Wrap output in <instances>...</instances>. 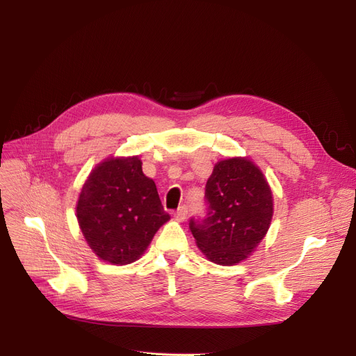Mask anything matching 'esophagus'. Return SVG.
<instances>
[{
	"mask_svg": "<svg viewBox=\"0 0 356 356\" xmlns=\"http://www.w3.org/2000/svg\"><path fill=\"white\" fill-rule=\"evenodd\" d=\"M175 218L177 219V220H184L186 218H188V207H180L177 211H176V213H175Z\"/></svg>",
	"mask_w": 356,
	"mask_h": 356,
	"instance_id": "1",
	"label": "esophagus"
}]
</instances>
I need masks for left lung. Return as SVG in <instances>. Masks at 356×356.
Masks as SVG:
<instances>
[{"instance_id": "8db88e82", "label": "left lung", "mask_w": 356, "mask_h": 356, "mask_svg": "<svg viewBox=\"0 0 356 356\" xmlns=\"http://www.w3.org/2000/svg\"><path fill=\"white\" fill-rule=\"evenodd\" d=\"M204 196L208 216L191 220L196 245L212 263L236 266L268 232L274 213L270 184L248 157H231L215 164Z\"/></svg>"}]
</instances>
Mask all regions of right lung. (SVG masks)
Segmentation results:
<instances>
[{
    "label": "right lung",
    "mask_w": 356,
    "mask_h": 356,
    "mask_svg": "<svg viewBox=\"0 0 356 356\" xmlns=\"http://www.w3.org/2000/svg\"><path fill=\"white\" fill-rule=\"evenodd\" d=\"M138 156L108 157L92 168L76 203L88 245L114 266L137 261L161 225L170 219L156 183L143 173Z\"/></svg>",
    "instance_id": "1"
}]
</instances>
